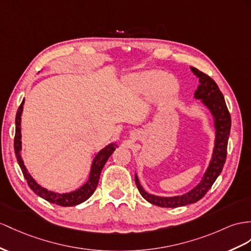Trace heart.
<instances>
[{
  "label": "heart",
  "mask_w": 251,
  "mask_h": 251,
  "mask_svg": "<svg viewBox=\"0 0 251 251\" xmlns=\"http://www.w3.org/2000/svg\"><path fill=\"white\" fill-rule=\"evenodd\" d=\"M126 82L132 91L138 94H144L152 90L153 98L159 100L171 98L178 89L174 77L156 70L131 74L126 78Z\"/></svg>",
  "instance_id": "1"
}]
</instances>
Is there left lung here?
Here are the masks:
<instances>
[{"label":"left lung","mask_w":251,"mask_h":251,"mask_svg":"<svg viewBox=\"0 0 251 251\" xmlns=\"http://www.w3.org/2000/svg\"><path fill=\"white\" fill-rule=\"evenodd\" d=\"M191 71L199 78V86L194 93V98L197 100H201L202 104L209 109L214 120V150L213 153H212V158L208 169L203 174V177L201 178V181L190 192L180 196L161 197L151 195L150 193L144 191L142 185L140 184L139 178L136 174V176H134V181H136L140 194L147 201L158 205V207L177 208L198 201L211 189L212 184L214 183L216 178L222 173L225 161H226L227 145L231 128V117L228 111L226 101H225L224 95L221 92L220 88L216 85V82L209 75L202 73L201 71L193 67H191Z\"/></svg>","instance_id":"left-lung-1"}]
</instances>
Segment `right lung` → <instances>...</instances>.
<instances>
[{
	"label": "right lung",
	"mask_w": 251,
	"mask_h": 251,
	"mask_svg": "<svg viewBox=\"0 0 251 251\" xmlns=\"http://www.w3.org/2000/svg\"><path fill=\"white\" fill-rule=\"evenodd\" d=\"M23 105H24V100H22L20 107H19L17 115H16V134H15V153L17 157V161L20 165V169L23 173L24 178L26 179V181L29 185V188L33 190L38 196L41 198L46 199L49 202L56 203L58 205H62V207H73V205L79 204L83 201H86L87 199L91 196L96 187H98V183L100 180V176L102 168L106 164L107 160L112 155V152L117 149L118 145L115 143H111L107 145L105 149H102L100 151H99L98 155H96L93 159V162L91 165V171H90L89 179L87 182L73 192L69 193H55L53 191H49L47 189L42 188L40 184H38L35 179L30 176L29 173L27 172V169L25 168L24 162L21 157V115L23 111Z\"/></svg>",
	"instance_id": "add662e5"
}]
</instances>
